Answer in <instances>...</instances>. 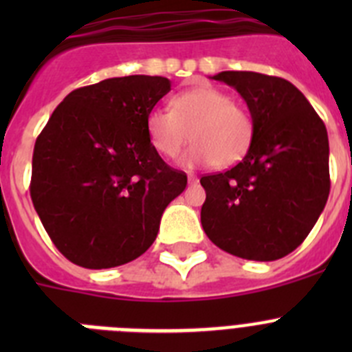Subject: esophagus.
<instances>
[{
    "label": "esophagus",
    "mask_w": 352,
    "mask_h": 352,
    "mask_svg": "<svg viewBox=\"0 0 352 352\" xmlns=\"http://www.w3.org/2000/svg\"><path fill=\"white\" fill-rule=\"evenodd\" d=\"M197 182H199V179H197V176H195V174H188V185H195Z\"/></svg>",
    "instance_id": "1"
}]
</instances>
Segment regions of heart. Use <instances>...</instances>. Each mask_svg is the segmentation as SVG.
I'll return each mask as SVG.
<instances>
[{
  "mask_svg": "<svg viewBox=\"0 0 352 352\" xmlns=\"http://www.w3.org/2000/svg\"><path fill=\"white\" fill-rule=\"evenodd\" d=\"M148 138L164 157H176L195 139L182 157L185 167L232 166L250 148L254 125L231 95L213 86H197L173 98V111L153 109L146 118Z\"/></svg>",
  "mask_w": 352,
  "mask_h": 352,
  "instance_id": "obj_1",
  "label": "heart"
}]
</instances>
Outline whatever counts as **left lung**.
Segmentation results:
<instances>
[{
	"label": "left lung",
	"instance_id": "obj_1",
	"mask_svg": "<svg viewBox=\"0 0 352 352\" xmlns=\"http://www.w3.org/2000/svg\"><path fill=\"white\" fill-rule=\"evenodd\" d=\"M247 102L252 142L243 160L201 178V223L222 250L276 261L303 243L329 195L328 132L303 93L282 77L220 72Z\"/></svg>",
	"mask_w": 352,
	"mask_h": 352
}]
</instances>
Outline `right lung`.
Listing matches in <instances>:
<instances>
[{"label":"right lung","mask_w":352,"mask_h":352,"mask_svg":"<svg viewBox=\"0 0 352 352\" xmlns=\"http://www.w3.org/2000/svg\"><path fill=\"white\" fill-rule=\"evenodd\" d=\"M170 91L166 77L126 76L65 96L33 149L31 201L56 248L104 270L142 256L186 174L162 160L146 118Z\"/></svg>","instance_id":"1"}]
</instances>
